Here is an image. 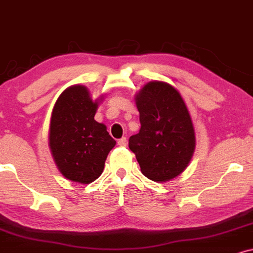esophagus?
I'll list each match as a JSON object with an SVG mask.
<instances>
[{
    "mask_svg": "<svg viewBox=\"0 0 253 253\" xmlns=\"http://www.w3.org/2000/svg\"><path fill=\"white\" fill-rule=\"evenodd\" d=\"M118 145L121 146V147H125V146L127 145V139L125 138V136H124V138L119 139V140H118Z\"/></svg>",
    "mask_w": 253,
    "mask_h": 253,
    "instance_id": "34e87169",
    "label": "esophagus"
}]
</instances>
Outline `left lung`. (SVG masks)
I'll return each mask as SVG.
<instances>
[{
    "label": "left lung",
    "mask_w": 253,
    "mask_h": 253,
    "mask_svg": "<svg viewBox=\"0 0 253 253\" xmlns=\"http://www.w3.org/2000/svg\"><path fill=\"white\" fill-rule=\"evenodd\" d=\"M141 128L129 138L142 174L165 182L184 172L196 148L191 115L180 93L169 84L151 81L135 95Z\"/></svg>",
    "instance_id": "1"
}]
</instances>
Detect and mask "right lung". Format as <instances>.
<instances>
[{"label": "right lung", "mask_w": 253, "mask_h": 253, "mask_svg": "<svg viewBox=\"0 0 253 253\" xmlns=\"http://www.w3.org/2000/svg\"><path fill=\"white\" fill-rule=\"evenodd\" d=\"M101 97L93 101L88 88L74 84L56 100L50 118L49 148L65 178L89 184L101 175L115 140L94 120Z\"/></svg>", "instance_id": "add662e5"}]
</instances>
